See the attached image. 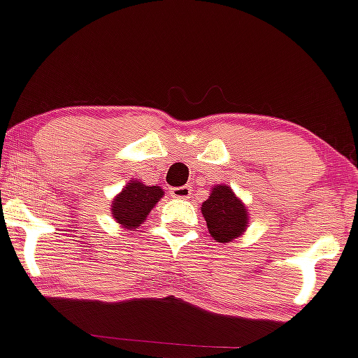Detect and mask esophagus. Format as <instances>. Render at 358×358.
Listing matches in <instances>:
<instances>
[{"label": "esophagus", "mask_w": 358, "mask_h": 358, "mask_svg": "<svg viewBox=\"0 0 358 358\" xmlns=\"http://www.w3.org/2000/svg\"><path fill=\"white\" fill-rule=\"evenodd\" d=\"M190 194H192V189L189 185H183V187H175L171 189V196L175 199H189Z\"/></svg>", "instance_id": "1"}]
</instances>
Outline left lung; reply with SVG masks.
<instances>
[{"instance_id":"obj_1","label":"left lung","mask_w":358,"mask_h":358,"mask_svg":"<svg viewBox=\"0 0 358 358\" xmlns=\"http://www.w3.org/2000/svg\"><path fill=\"white\" fill-rule=\"evenodd\" d=\"M202 216L216 243H232L248 227V209L229 185H213L208 201L202 202Z\"/></svg>"}]
</instances>
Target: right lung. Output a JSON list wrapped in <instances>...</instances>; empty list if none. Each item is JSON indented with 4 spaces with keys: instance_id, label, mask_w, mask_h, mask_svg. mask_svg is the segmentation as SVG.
I'll list each match as a JSON object with an SVG mask.
<instances>
[{
    "instance_id": "1",
    "label": "right lung",
    "mask_w": 358,
    "mask_h": 358,
    "mask_svg": "<svg viewBox=\"0 0 358 358\" xmlns=\"http://www.w3.org/2000/svg\"><path fill=\"white\" fill-rule=\"evenodd\" d=\"M164 190L157 185H143L138 180H131L112 201V216L122 229H136L145 222Z\"/></svg>"
}]
</instances>
